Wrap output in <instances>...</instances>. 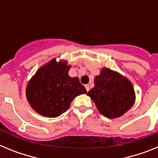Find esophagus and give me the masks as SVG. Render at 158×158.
I'll return each instance as SVG.
<instances>
[{
	"instance_id": "esophagus-1",
	"label": "esophagus",
	"mask_w": 158,
	"mask_h": 158,
	"mask_svg": "<svg viewBox=\"0 0 158 158\" xmlns=\"http://www.w3.org/2000/svg\"><path fill=\"white\" fill-rule=\"evenodd\" d=\"M85 87H86V90H87V91H89V90H90V86H89V84L85 85Z\"/></svg>"
}]
</instances>
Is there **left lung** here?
Instances as JSON below:
<instances>
[{
	"label": "left lung",
	"instance_id": "left-lung-1",
	"mask_svg": "<svg viewBox=\"0 0 158 158\" xmlns=\"http://www.w3.org/2000/svg\"><path fill=\"white\" fill-rule=\"evenodd\" d=\"M100 114L109 118L123 116L136 99L132 83L118 71L102 68L94 77V87L87 92Z\"/></svg>",
	"mask_w": 158,
	"mask_h": 158
}]
</instances>
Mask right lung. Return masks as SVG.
<instances>
[{"mask_svg": "<svg viewBox=\"0 0 158 158\" xmlns=\"http://www.w3.org/2000/svg\"><path fill=\"white\" fill-rule=\"evenodd\" d=\"M67 60L53 58L42 65L28 81L26 98L36 113L56 118L68 110L74 98L87 90L78 77H71Z\"/></svg>", "mask_w": 158, "mask_h": 158, "instance_id": "add662e5", "label": "right lung"}]
</instances>
